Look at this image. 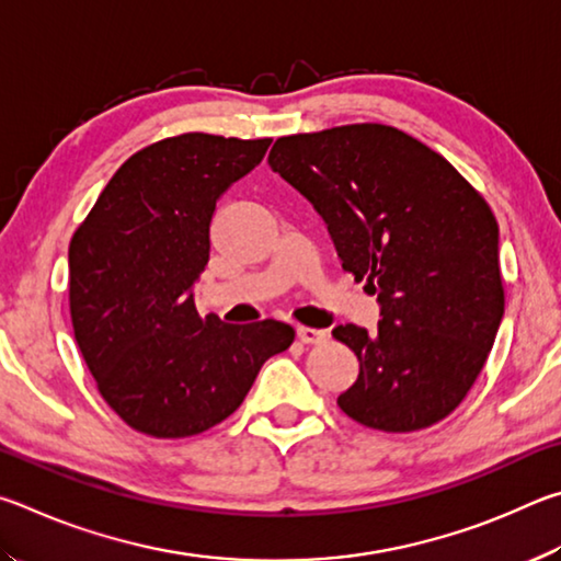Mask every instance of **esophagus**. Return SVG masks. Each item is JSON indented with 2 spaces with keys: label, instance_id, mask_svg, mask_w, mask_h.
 <instances>
[{
  "label": "esophagus",
  "instance_id": "obj_1",
  "mask_svg": "<svg viewBox=\"0 0 561 561\" xmlns=\"http://www.w3.org/2000/svg\"><path fill=\"white\" fill-rule=\"evenodd\" d=\"M298 340L306 342V345H320V342L328 340V332L318 328H298Z\"/></svg>",
  "mask_w": 561,
  "mask_h": 561
}]
</instances>
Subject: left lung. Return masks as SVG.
Here are the masks:
<instances>
[{
	"mask_svg": "<svg viewBox=\"0 0 561 561\" xmlns=\"http://www.w3.org/2000/svg\"><path fill=\"white\" fill-rule=\"evenodd\" d=\"M268 164L325 219L342 268L377 296V332L337 325L359 377L337 404L409 434L454 414L505 312L495 214L444 154L391 125L278 137Z\"/></svg>",
	"mask_w": 561,
	"mask_h": 561,
	"instance_id": "obj_1",
	"label": "left lung"
}]
</instances>
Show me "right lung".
<instances>
[{
    "instance_id": "obj_1",
    "label": "right lung",
    "mask_w": 561,
    "mask_h": 561,
    "mask_svg": "<svg viewBox=\"0 0 561 561\" xmlns=\"http://www.w3.org/2000/svg\"><path fill=\"white\" fill-rule=\"evenodd\" d=\"M271 137L182 133L121 164L68 245V306L95 387L127 426L186 438L243 404L296 330L226 325L196 312L216 199L263 160Z\"/></svg>"
}]
</instances>
